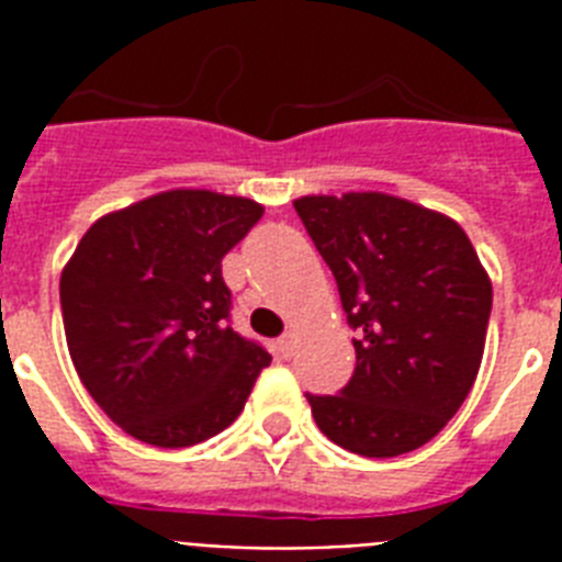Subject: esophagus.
<instances>
[{"label":"esophagus","instance_id":"obj_1","mask_svg":"<svg viewBox=\"0 0 562 562\" xmlns=\"http://www.w3.org/2000/svg\"><path fill=\"white\" fill-rule=\"evenodd\" d=\"M277 352H280L282 359H291V356H294V335H280V338H277Z\"/></svg>","mask_w":562,"mask_h":562}]
</instances>
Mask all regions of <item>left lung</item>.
<instances>
[{"instance_id":"left-lung-1","label":"left lung","mask_w":562,"mask_h":562,"mask_svg":"<svg viewBox=\"0 0 562 562\" xmlns=\"http://www.w3.org/2000/svg\"><path fill=\"white\" fill-rule=\"evenodd\" d=\"M329 265L356 370L335 396L306 393L317 428L364 458L428 443L479 375L493 285L452 218L382 192L294 201Z\"/></svg>"}]
</instances>
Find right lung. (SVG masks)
I'll return each mask as SVG.
<instances>
[{
  "label": "right lung",
  "mask_w": 562,
  "mask_h": 562,
  "mask_svg": "<svg viewBox=\"0 0 562 562\" xmlns=\"http://www.w3.org/2000/svg\"><path fill=\"white\" fill-rule=\"evenodd\" d=\"M247 198L175 189L92 224L60 277L83 387L143 443L183 449L241 414L271 356L229 326L221 259L262 218Z\"/></svg>",
  "instance_id": "right-lung-1"
}]
</instances>
